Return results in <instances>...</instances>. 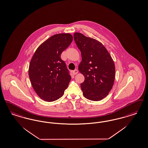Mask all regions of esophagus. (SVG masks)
<instances>
[{
  "mask_svg": "<svg viewBox=\"0 0 148 148\" xmlns=\"http://www.w3.org/2000/svg\"><path fill=\"white\" fill-rule=\"evenodd\" d=\"M77 73H78V71H77V69H75V70H74V71H73V75H76V74H77Z\"/></svg>",
  "mask_w": 148,
  "mask_h": 148,
  "instance_id": "obj_1",
  "label": "esophagus"
}]
</instances>
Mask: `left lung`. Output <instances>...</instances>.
Wrapping results in <instances>:
<instances>
[{"label":"left lung","mask_w":148,"mask_h":148,"mask_svg":"<svg viewBox=\"0 0 148 148\" xmlns=\"http://www.w3.org/2000/svg\"><path fill=\"white\" fill-rule=\"evenodd\" d=\"M74 38L82 53L78 70L85 77L80 85L83 95L90 100H101L112 88L115 78L114 61L100 42L79 32L74 34Z\"/></svg>","instance_id":"1"}]
</instances>
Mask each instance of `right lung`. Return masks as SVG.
I'll return each mask as SVG.
<instances>
[{
	"label": "right lung",
	"mask_w": 148,
	"mask_h": 148,
	"mask_svg": "<svg viewBox=\"0 0 148 148\" xmlns=\"http://www.w3.org/2000/svg\"><path fill=\"white\" fill-rule=\"evenodd\" d=\"M70 34L51 36L37 48L30 61L29 76L36 93L47 102L61 97L71 80L60 55L73 41Z\"/></svg>",
	"instance_id": "add662e5"
}]
</instances>
